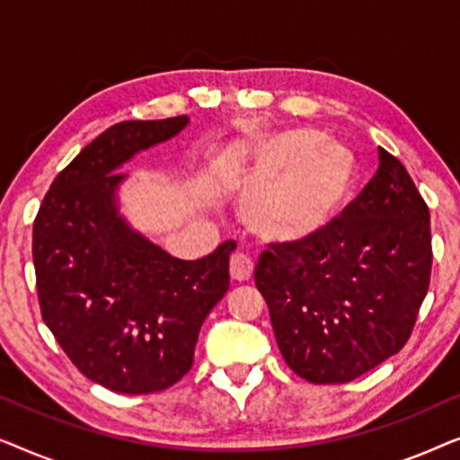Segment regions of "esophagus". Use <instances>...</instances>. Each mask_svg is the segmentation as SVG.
Here are the masks:
<instances>
[{"label":"esophagus","instance_id":"1","mask_svg":"<svg viewBox=\"0 0 460 460\" xmlns=\"http://www.w3.org/2000/svg\"><path fill=\"white\" fill-rule=\"evenodd\" d=\"M251 276H253V263L244 255H232L230 279L234 282H249Z\"/></svg>","mask_w":460,"mask_h":460}]
</instances>
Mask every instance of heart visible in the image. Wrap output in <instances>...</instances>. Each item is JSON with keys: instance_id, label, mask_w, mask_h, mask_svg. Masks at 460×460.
I'll list each match as a JSON object with an SVG mask.
<instances>
[{"instance_id": "obj_1", "label": "heart", "mask_w": 460, "mask_h": 460, "mask_svg": "<svg viewBox=\"0 0 460 460\" xmlns=\"http://www.w3.org/2000/svg\"><path fill=\"white\" fill-rule=\"evenodd\" d=\"M247 163L243 213L268 241L304 244L323 236L358 186V159L312 129H288L238 148Z\"/></svg>"}]
</instances>
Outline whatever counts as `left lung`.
<instances>
[{
  "instance_id": "obj_1",
  "label": "left lung",
  "mask_w": 460,
  "mask_h": 460,
  "mask_svg": "<svg viewBox=\"0 0 460 460\" xmlns=\"http://www.w3.org/2000/svg\"><path fill=\"white\" fill-rule=\"evenodd\" d=\"M431 260L429 209L404 165L379 148L375 178L323 236L268 244L257 263L288 368L310 383H349L398 354Z\"/></svg>"
}]
</instances>
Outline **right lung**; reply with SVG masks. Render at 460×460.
<instances>
[{
  "label": "right lung",
  "instance_id": "1",
  "mask_svg": "<svg viewBox=\"0 0 460 460\" xmlns=\"http://www.w3.org/2000/svg\"><path fill=\"white\" fill-rule=\"evenodd\" d=\"M188 121H123L102 131L56 175L33 224L43 323L87 379L117 394L178 383L207 314L230 287L232 241L184 261L119 213L117 192L128 180L119 167Z\"/></svg>",
  "mask_w": 460,
  "mask_h": 460
}]
</instances>
